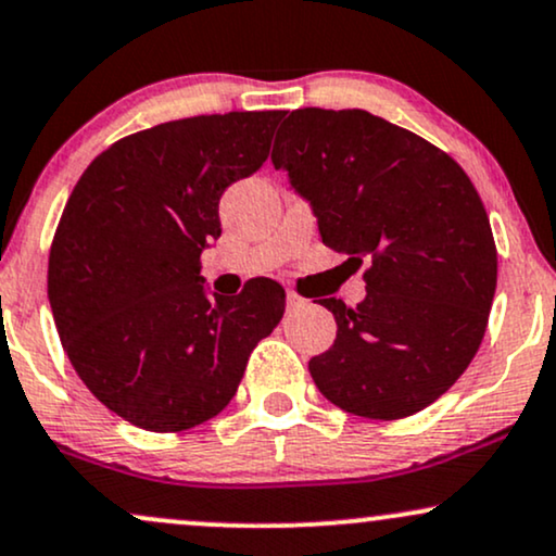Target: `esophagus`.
<instances>
[{
  "mask_svg": "<svg viewBox=\"0 0 556 556\" xmlns=\"http://www.w3.org/2000/svg\"><path fill=\"white\" fill-rule=\"evenodd\" d=\"M307 303L305 298H300L295 290H287V311H298V307H303Z\"/></svg>",
  "mask_w": 556,
  "mask_h": 556,
  "instance_id": "34e87169",
  "label": "esophagus"
}]
</instances>
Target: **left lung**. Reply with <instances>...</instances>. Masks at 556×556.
I'll return each instance as SVG.
<instances>
[{
    "instance_id": "1",
    "label": "left lung",
    "mask_w": 556,
    "mask_h": 556,
    "mask_svg": "<svg viewBox=\"0 0 556 556\" xmlns=\"http://www.w3.org/2000/svg\"><path fill=\"white\" fill-rule=\"evenodd\" d=\"M274 168L307 199L329 249L363 274L357 307L326 298L329 352L307 363L318 391L367 419L422 412L477 354L497 287V249L471 178L443 150L359 109H298Z\"/></svg>"
}]
</instances>
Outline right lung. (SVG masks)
<instances>
[{
	"instance_id": "obj_1",
	"label": "right lung",
	"mask_w": 556,
	"mask_h": 556,
	"mask_svg": "<svg viewBox=\"0 0 556 556\" xmlns=\"http://www.w3.org/2000/svg\"><path fill=\"white\" fill-rule=\"evenodd\" d=\"M285 111L178 118L129 134L87 165L49 253V303L72 367L100 404L150 432L217 417L253 346L285 316L258 277L206 295L202 251L219 197L269 157Z\"/></svg>"
}]
</instances>
